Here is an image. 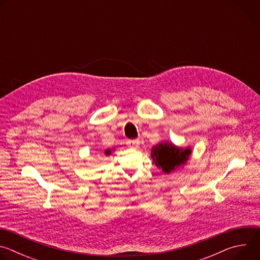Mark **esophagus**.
Segmentation results:
<instances>
[{
    "instance_id": "obj_1",
    "label": "esophagus",
    "mask_w": 260,
    "mask_h": 260,
    "mask_svg": "<svg viewBox=\"0 0 260 260\" xmlns=\"http://www.w3.org/2000/svg\"><path fill=\"white\" fill-rule=\"evenodd\" d=\"M126 144H127V146L131 147V148H137V147H139V145H140V140H139V139H136V140H128V141L126 142Z\"/></svg>"
}]
</instances>
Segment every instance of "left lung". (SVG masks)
Instances as JSON below:
<instances>
[{
    "label": "left lung",
    "instance_id": "obj_1",
    "mask_svg": "<svg viewBox=\"0 0 260 260\" xmlns=\"http://www.w3.org/2000/svg\"><path fill=\"white\" fill-rule=\"evenodd\" d=\"M189 154V148L183 150L181 148L175 147L173 144L166 142L154 146L151 152V156L155 165L158 168L160 167L167 174L175 171L177 168L186 162Z\"/></svg>",
    "mask_w": 260,
    "mask_h": 260
}]
</instances>
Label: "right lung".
Instances as JSON below:
<instances>
[{
	"instance_id": "obj_1",
	"label": "right lung",
	"mask_w": 260,
	"mask_h": 260,
	"mask_svg": "<svg viewBox=\"0 0 260 260\" xmlns=\"http://www.w3.org/2000/svg\"><path fill=\"white\" fill-rule=\"evenodd\" d=\"M105 153H106V154H107V155H108V154H110V150H107V151H106V152H105Z\"/></svg>"
}]
</instances>
